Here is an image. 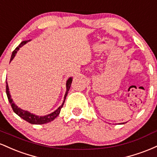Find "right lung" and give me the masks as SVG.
Segmentation results:
<instances>
[{
  "label": "right lung",
  "instance_id": "obj_1",
  "mask_svg": "<svg viewBox=\"0 0 157 157\" xmlns=\"http://www.w3.org/2000/svg\"><path fill=\"white\" fill-rule=\"evenodd\" d=\"M29 40H29L23 41V42L21 43V44H20L18 46H17V48H16L13 51V52H12V56H11L10 62L13 60V58L15 57V54L17 53V51H18L19 48H21L22 46H23L25 44H26L27 42H29ZM71 82H72V78H71V77H70V78L67 80V82H66V94H65L64 101H63V102L62 105H61L60 107L58 108V109L56 110L55 111H54V112L50 113V114H48V115H46V116H44V117L37 116V115L33 114V113H29V111H24V110L21 109L20 108L17 107V106L16 105L15 103H14L12 99L11 98L6 80V92L7 97H8L9 102H10V103L11 104V106H12V109H13L14 112H15L16 114H17L20 117L23 119V120H26V122H29V123L35 124V125H40V124H45V123H48V122H52V120H55V119L57 117V116H58L59 113H60V110H61V109H62L63 105L65 100H66V96H67V94L68 92V91H69L70 87H71Z\"/></svg>",
  "mask_w": 157,
  "mask_h": 157
}]
</instances>
